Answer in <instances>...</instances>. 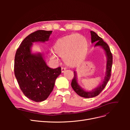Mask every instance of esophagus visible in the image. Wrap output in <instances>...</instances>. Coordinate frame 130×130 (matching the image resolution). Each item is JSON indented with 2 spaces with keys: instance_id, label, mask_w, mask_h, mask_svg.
Instances as JSON below:
<instances>
[{
  "instance_id": "obj_1",
  "label": "esophagus",
  "mask_w": 130,
  "mask_h": 130,
  "mask_svg": "<svg viewBox=\"0 0 130 130\" xmlns=\"http://www.w3.org/2000/svg\"><path fill=\"white\" fill-rule=\"evenodd\" d=\"M66 68H64V67H62L61 68V72H62V73H63L65 70H66Z\"/></svg>"
}]
</instances>
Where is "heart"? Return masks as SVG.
<instances>
[{
  "label": "heart",
  "instance_id": "heart-1",
  "mask_svg": "<svg viewBox=\"0 0 130 130\" xmlns=\"http://www.w3.org/2000/svg\"><path fill=\"white\" fill-rule=\"evenodd\" d=\"M84 42V45L81 43ZM57 55L63 57L65 63L71 67L80 65L87 53V43L84 37L78 34L70 35L58 40L53 47ZM55 58V56L53 55Z\"/></svg>",
  "mask_w": 130,
  "mask_h": 130
}]
</instances>
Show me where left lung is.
I'll return each instance as SVG.
<instances>
[{
    "label": "left lung",
    "instance_id": "8db88e82",
    "mask_svg": "<svg viewBox=\"0 0 130 130\" xmlns=\"http://www.w3.org/2000/svg\"><path fill=\"white\" fill-rule=\"evenodd\" d=\"M90 34H91V42L92 43H95V46H100L103 48L106 53V56H107V63H106V75L105 76L104 80L103 82H102V84L100 85L98 87L92 90V91L88 92L86 91L84 89H82L80 86L78 85L77 82V76H76V72H74V76L72 81L71 86L74 89L78 95H80L82 97L86 98H93L99 95V94L102 92L106 84H107L110 77H111V72L112 67L113 63V57L112 54L111 52V50L109 48L108 45L105 42L103 39L100 37L94 31H90Z\"/></svg>",
    "mask_w": 130,
    "mask_h": 130
}]
</instances>
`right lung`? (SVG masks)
<instances>
[{
	"instance_id": "obj_1",
	"label": "right lung",
	"mask_w": 130,
	"mask_h": 130,
	"mask_svg": "<svg viewBox=\"0 0 130 130\" xmlns=\"http://www.w3.org/2000/svg\"><path fill=\"white\" fill-rule=\"evenodd\" d=\"M52 31L37 30L28 35L15 55L14 71L23 94L35 102L46 99L53 91L61 68H50L46 65L41 53L32 54V43L49 40Z\"/></svg>"
}]
</instances>
